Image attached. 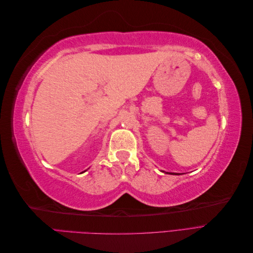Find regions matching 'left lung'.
Masks as SVG:
<instances>
[{
  "label": "left lung",
  "mask_w": 253,
  "mask_h": 253,
  "mask_svg": "<svg viewBox=\"0 0 253 253\" xmlns=\"http://www.w3.org/2000/svg\"><path fill=\"white\" fill-rule=\"evenodd\" d=\"M168 174H172V175H177V173H168Z\"/></svg>",
  "instance_id": "1"
}]
</instances>
